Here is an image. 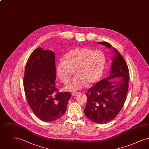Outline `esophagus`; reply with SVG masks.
<instances>
[{
	"instance_id": "34e87169",
	"label": "esophagus",
	"mask_w": 149,
	"mask_h": 149,
	"mask_svg": "<svg viewBox=\"0 0 149 149\" xmlns=\"http://www.w3.org/2000/svg\"><path fill=\"white\" fill-rule=\"evenodd\" d=\"M78 94H79V93L78 92H73L71 93V95L72 96H76V95H78Z\"/></svg>"
}]
</instances>
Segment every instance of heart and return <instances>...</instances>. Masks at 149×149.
<instances>
[{
	"label": "heart",
	"mask_w": 149,
	"mask_h": 149,
	"mask_svg": "<svg viewBox=\"0 0 149 149\" xmlns=\"http://www.w3.org/2000/svg\"><path fill=\"white\" fill-rule=\"evenodd\" d=\"M106 64V56L100 50L78 47L68 52L63 61L56 64V74L60 81L66 84L74 73L75 76L66 86L68 91L81 89L86 84L91 85L102 77Z\"/></svg>",
	"instance_id": "1"
}]
</instances>
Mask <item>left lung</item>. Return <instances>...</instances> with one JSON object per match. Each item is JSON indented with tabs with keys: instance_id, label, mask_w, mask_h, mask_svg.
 Segmentation results:
<instances>
[{
	"instance_id": "1",
	"label": "left lung",
	"mask_w": 149,
	"mask_h": 149,
	"mask_svg": "<svg viewBox=\"0 0 149 149\" xmlns=\"http://www.w3.org/2000/svg\"><path fill=\"white\" fill-rule=\"evenodd\" d=\"M98 43L112 47L107 42ZM114 52L116 55L113 57L110 75L90 88L86 93L84 113L89 120L99 124L113 120L120 113L127 97L130 78L127 64L117 50L114 49ZM113 78L118 79L109 80Z\"/></svg>"
}]
</instances>
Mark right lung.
I'll return each mask as SVG.
<instances>
[{
	"mask_svg": "<svg viewBox=\"0 0 149 149\" xmlns=\"http://www.w3.org/2000/svg\"><path fill=\"white\" fill-rule=\"evenodd\" d=\"M55 54L41 47L34 50L26 65L23 86L29 106L41 120L50 122L66 112L70 92H60L55 86Z\"/></svg>",
	"mask_w": 149,
	"mask_h": 149,
	"instance_id": "add662e5",
	"label": "right lung"
}]
</instances>
